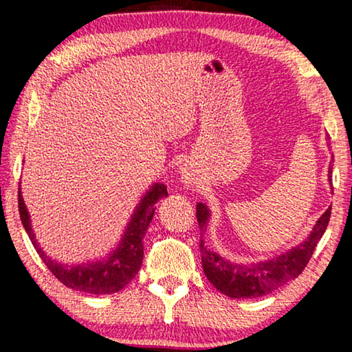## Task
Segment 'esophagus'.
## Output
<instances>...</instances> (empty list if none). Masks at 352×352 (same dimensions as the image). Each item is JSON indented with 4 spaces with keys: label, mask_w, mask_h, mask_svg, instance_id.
Instances as JSON below:
<instances>
[{
    "label": "esophagus",
    "mask_w": 352,
    "mask_h": 352,
    "mask_svg": "<svg viewBox=\"0 0 352 352\" xmlns=\"http://www.w3.org/2000/svg\"><path fill=\"white\" fill-rule=\"evenodd\" d=\"M195 179H197L195 173L190 166L186 165L184 168H182V181H184L186 184H190V186L195 184Z\"/></svg>",
    "instance_id": "1"
}]
</instances>
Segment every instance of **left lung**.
Segmentation results:
<instances>
[{
	"mask_svg": "<svg viewBox=\"0 0 352 352\" xmlns=\"http://www.w3.org/2000/svg\"><path fill=\"white\" fill-rule=\"evenodd\" d=\"M331 181V166L329 168ZM331 206L320 216L311 234L298 247L288 250L280 256L253 264H237L219 256L205 247L204 237L200 239L201 266L208 280L216 290L230 298H256L272 293L287 282L296 278L307 266L319 240L324 235L330 221ZM210 219V210L205 204H197V221L199 228L205 230Z\"/></svg>",
	"mask_w": 352,
	"mask_h": 352,
	"instance_id": "1",
	"label": "left lung"
}]
</instances>
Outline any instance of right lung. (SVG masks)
<instances>
[{"instance_id":"add662e5","label":"right lung","mask_w":352,"mask_h":352,"mask_svg":"<svg viewBox=\"0 0 352 352\" xmlns=\"http://www.w3.org/2000/svg\"><path fill=\"white\" fill-rule=\"evenodd\" d=\"M166 195L168 190L165 184H160V182L153 184L134 210V214L124 229L118 247L110 252L107 258L93 263L76 264V266L57 263L40 248L32 230L30 214L23 204L21 189H19V213H21L22 224L33 247L57 280H60L72 290L93 293V295H110V293H117L123 287H126L141 269L144 258L142 239L153 218V213H155V204Z\"/></svg>"}]
</instances>
